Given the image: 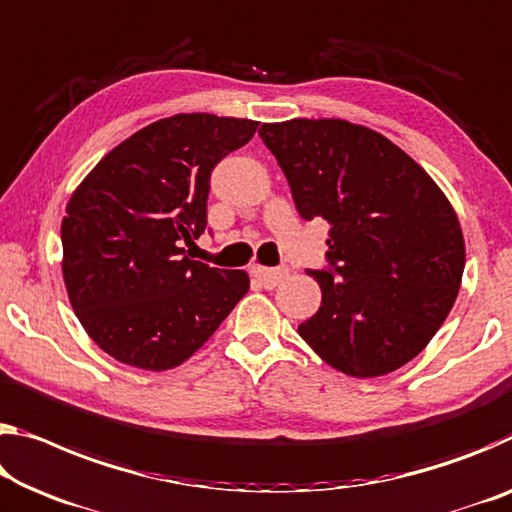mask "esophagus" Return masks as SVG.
Segmentation results:
<instances>
[{
  "instance_id": "esophagus-1",
  "label": "esophagus",
  "mask_w": 512,
  "mask_h": 512,
  "mask_svg": "<svg viewBox=\"0 0 512 512\" xmlns=\"http://www.w3.org/2000/svg\"><path fill=\"white\" fill-rule=\"evenodd\" d=\"M287 275H289L287 269H266V266H255L253 269V278L266 289L278 287L280 282L287 278Z\"/></svg>"
}]
</instances>
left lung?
I'll list each match as a JSON object with an SVG mask.
<instances>
[{
	"label": "left lung",
	"mask_w": 512,
	"mask_h": 512,
	"mask_svg": "<svg viewBox=\"0 0 512 512\" xmlns=\"http://www.w3.org/2000/svg\"><path fill=\"white\" fill-rule=\"evenodd\" d=\"M298 214L330 225L337 275L307 271L321 307L298 335L353 378L396 371L424 351L456 303L465 237L444 191L387 136L342 118L264 123Z\"/></svg>",
	"instance_id": "8db88e82"
}]
</instances>
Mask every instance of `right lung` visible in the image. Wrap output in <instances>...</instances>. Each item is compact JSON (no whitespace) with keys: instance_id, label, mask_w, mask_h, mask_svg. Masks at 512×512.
<instances>
[{"instance_id":"obj_1","label":"right lung","mask_w":512,"mask_h":512,"mask_svg":"<svg viewBox=\"0 0 512 512\" xmlns=\"http://www.w3.org/2000/svg\"><path fill=\"white\" fill-rule=\"evenodd\" d=\"M257 120L175 113L97 161L61 221V271L72 310L113 360L180 367L246 296V271L184 257L207 225L209 175L253 139Z\"/></svg>"}]
</instances>
